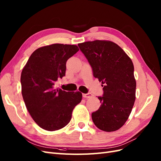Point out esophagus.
Returning a JSON list of instances; mask_svg holds the SVG:
<instances>
[{
    "label": "esophagus",
    "instance_id": "1",
    "mask_svg": "<svg viewBox=\"0 0 161 161\" xmlns=\"http://www.w3.org/2000/svg\"><path fill=\"white\" fill-rule=\"evenodd\" d=\"M92 96H93V95L90 93V92H89V93L82 94V97H85V98H91V97H92Z\"/></svg>",
    "mask_w": 161,
    "mask_h": 161
}]
</instances>
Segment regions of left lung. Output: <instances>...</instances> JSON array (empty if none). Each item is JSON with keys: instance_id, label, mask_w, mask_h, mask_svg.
Listing matches in <instances>:
<instances>
[{"instance_id": "8db88e82", "label": "left lung", "mask_w": 161, "mask_h": 161, "mask_svg": "<svg viewBox=\"0 0 161 161\" xmlns=\"http://www.w3.org/2000/svg\"><path fill=\"white\" fill-rule=\"evenodd\" d=\"M88 60L94 77L101 82V105L92 113V119L99 129L114 131L122 127L128 119L136 99V82L130 58L115 43L95 40L79 43Z\"/></svg>"}]
</instances>
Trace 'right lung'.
Here are the masks:
<instances>
[{
  "label": "right lung",
  "mask_w": 161,
  "mask_h": 161,
  "mask_svg": "<svg viewBox=\"0 0 161 161\" xmlns=\"http://www.w3.org/2000/svg\"><path fill=\"white\" fill-rule=\"evenodd\" d=\"M79 50L76 45L54 43L34 51L21 75V92L27 109L43 130L56 131L70 122L72 111L82 100L79 91L56 89L65 76L66 61Z\"/></svg>",
  "instance_id": "1"
}]
</instances>
